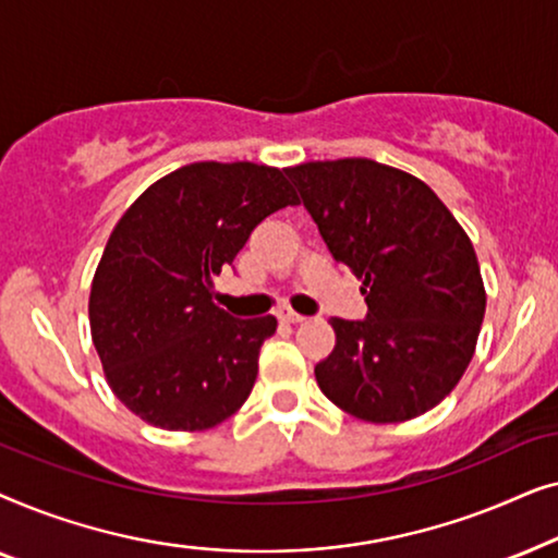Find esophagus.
<instances>
[{"instance_id":"34e87169","label":"esophagus","mask_w":558,"mask_h":558,"mask_svg":"<svg viewBox=\"0 0 558 558\" xmlns=\"http://www.w3.org/2000/svg\"><path fill=\"white\" fill-rule=\"evenodd\" d=\"M279 319H281V323H287V325H296V323H302L304 315H300V312H292V310H281Z\"/></svg>"}]
</instances>
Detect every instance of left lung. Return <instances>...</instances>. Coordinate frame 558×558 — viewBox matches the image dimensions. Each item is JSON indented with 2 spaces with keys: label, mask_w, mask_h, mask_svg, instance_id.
Instances as JSON below:
<instances>
[{
  "label": "left lung",
  "mask_w": 558,
  "mask_h": 558,
  "mask_svg": "<svg viewBox=\"0 0 558 558\" xmlns=\"http://www.w3.org/2000/svg\"><path fill=\"white\" fill-rule=\"evenodd\" d=\"M335 262L363 281L365 319L332 317L315 365L327 399L363 422H407L460 384L485 317L475 248L429 185L373 159L289 167Z\"/></svg>",
  "instance_id": "left-lung-1"
}]
</instances>
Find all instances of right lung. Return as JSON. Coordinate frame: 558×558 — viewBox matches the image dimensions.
<instances>
[{"mask_svg":"<svg viewBox=\"0 0 558 558\" xmlns=\"http://www.w3.org/2000/svg\"><path fill=\"white\" fill-rule=\"evenodd\" d=\"M287 205L296 195L277 167L195 162L157 180L121 216L88 317L111 391L144 422L210 429L248 399L277 317L228 315L213 304V279Z\"/></svg>","mask_w":558,"mask_h":558,"instance_id":"obj_1","label":"right lung"}]
</instances>
